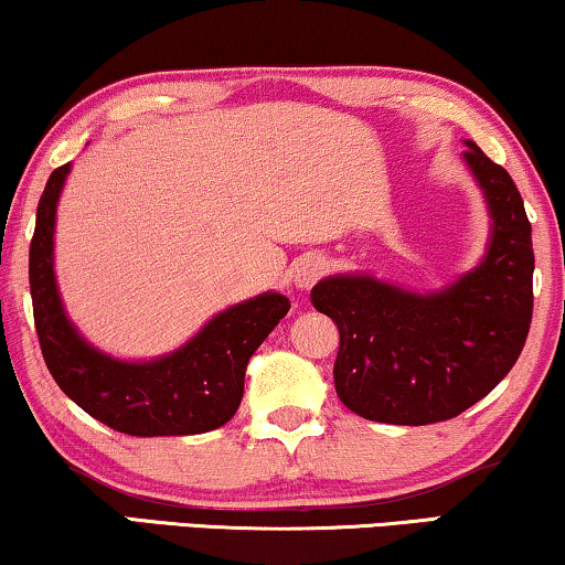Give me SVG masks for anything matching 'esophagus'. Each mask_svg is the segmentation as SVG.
Here are the masks:
<instances>
[{
  "label": "esophagus",
  "mask_w": 565,
  "mask_h": 565,
  "mask_svg": "<svg viewBox=\"0 0 565 565\" xmlns=\"http://www.w3.org/2000/svg\"><path fill=\"white\" fill-rule=\"evenodd\" d=\"M323 273H327V259H323L321 254H306V257H300L296 262V267H292V282H296L300 290H306L311 288L313 282H319Z\"/></svg>",
  "instance_id": "obj_1"
}]
</instances>
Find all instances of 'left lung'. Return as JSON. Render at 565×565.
Masks as SVG:
<instances>
[{"label":"left lung","mask_w":565,"mask_h":565,"mask_svg":"<svg viewBox=\"0 0 565 565\" xmlns=\"http://www.w3.org/2000/svg\"><path fill=\"white\" fill-rule=\"evenodd\" d=\"M491 213L486 259L450 288L419 296L370 275L311 292L339 327L334 385L350 412L422 427L452 419L514 367L532 321V226L509 172L468 141L462 153Z\"/></svg>","instance_id":"1"}]
</instances>
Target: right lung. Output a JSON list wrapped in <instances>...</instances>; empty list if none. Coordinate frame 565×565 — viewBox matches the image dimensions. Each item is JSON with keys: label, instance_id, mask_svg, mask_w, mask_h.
I'll return each mask as SVG.
<instances>
[{"label": "right lung", "instance_id": "add662e5", "mask_svg": "<svg viewBox=\"0 0 565 565\" xmlns=\"http://www.w3.org/2000/svg\"><path fill=\"white\" fill-rule=\"evenodd\" d=\"M68 164L53 169L30 242V296L38 342L58 388L97 422L134 437L200 435L226 424L244 396L246 362L290 300L265 292L215 316L182 350L153 362H120L76 334L53 277V223Z\"/></svg>", "mask_w": 565, "mask_h": 565}]
</instances>
